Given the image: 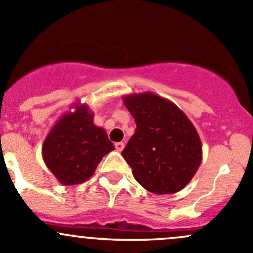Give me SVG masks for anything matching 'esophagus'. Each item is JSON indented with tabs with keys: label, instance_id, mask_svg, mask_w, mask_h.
Here are the masks:
<instances>
[{
	"label": "esophagus",
	"instance_id": "obj_1",
	"mask_svg": "<svg viewBox=\"0 0 253 253\" xmlns=\"http://www.w3.org/2000/svg\"><path fill=\"white\" fill-rule=\"evenodd\" d=\"M114 146H116V150L117 151H119V152H121V151H123V148H124V142H116V144H114Z\"/></svg>",
	"mask_w": 253,
	"mask_h": 253
}]
</instances>
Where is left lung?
<instances>
[{"instance_id":"obj_1","label":"left lung","mask_w":253,"mask_h":253,"mask_svg":"<svg viewBox=\"0 0 253 253\" xmlns=\"http://www.w3.org/2000/svg\"><path fill=\"white\" fill-rule=\"evenodd\" d=\"M123 102L136 123L122 152L135 180L156 195L183 190L202 162L196 127L175 103L151 91L129 93Z\"/></svg>"}]
</instances>
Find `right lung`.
<instances>
[{"instance_id": "obj_1", "label": "right lung", "mask_w": 253, "mask_h": 253, "mask_svg": "<svg viewBox=\"0 0 253 253\" xmlns=\"http://www.w3.org/2000/svg\"><path fill=\"white\" fill-rule=\"evenodd\" d=\"M113 150L106 130L93 124V112L86 103L78 102L49 129L42 158L57 180L70 186L88 180Z\"/></svg>"}]
</instances>
